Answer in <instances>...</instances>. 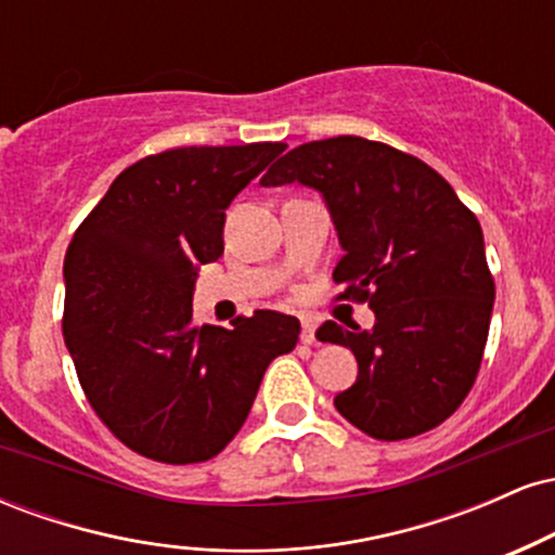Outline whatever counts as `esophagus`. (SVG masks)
I'll return each instance as SVG.
<instances>
[{
    "label": "esophagus",
    "mask_w": 555,
    "mask_h": 555,
    "mask_svg": "<svg viewBox=\"0 0 555 555\" xmlns=\"http://www.w3.org/2000/svg\"><path fill=\"white\" fill-rule=\"evenodd\" d=\"M299 341L302 344H315V323L305 318L302 321V334H299Z\"/></svg>",
    "instance_id": "1"
}]
</instances>
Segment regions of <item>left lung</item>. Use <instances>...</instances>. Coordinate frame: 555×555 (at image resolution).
Masks as SVG:
<instances>
[{
  "label": "left lung",
  "mask_w": 555,
  "mask_h": 555,
  "mask_svg": "<svg viewBox=\"0 0 555 555\" xmlns=\"http://www.w3.org/2000/svg\"><path fill=\"white\" fill-rule=\"evenodd\" d=\"M289 182L326 201L344 250L339 299L375 313L371 331L326 321L315 334L358 358L339 415L378 441L441 425L475 384L493 313L480 221L428 164L358 135L297 145L260 180Z\"/></svg>",
  "instance_id": "left-lung-1"
}]
</instances>
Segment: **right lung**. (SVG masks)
I'll use <instances>...</instances> for the list:
<instances>
[{
	"label": "right lung",
	"mask_w": 555,
	"mask_h": 555,
	"mask_svg": "<svg viewBox=\"0 0 555 555\" xmlns=\"http://www.w3.org/2000/svg\"><path fill=\"white\" fill-rule=\"evenodd\" d=\"M284 143L190 145L127 167L65 256V344L101 423L127 449L195 464L237 436L266 367L295 349L276 310L197 326V266L224 253L229 203Z\"/></svg>",
	"instance_id": "right-lung-1"
}]
</instances>
